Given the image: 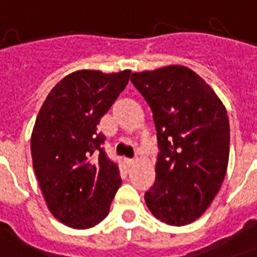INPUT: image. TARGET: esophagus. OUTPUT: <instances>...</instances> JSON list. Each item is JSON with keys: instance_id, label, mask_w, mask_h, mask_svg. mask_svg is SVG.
Wrapping results in <instances>:
<instances>
[{"instance_id": "esophagus-1", "label": "esophagus", "mask_w": 257, "mask_h": 257, "mask_svg": "<svg viewBox=\"0 0 257 257\" xmlns=\"http://www.w3.org/2000/svg\"><path fill=\"white\" fill-rule=\"evenodd\" d=\"M135 163H136V161H135V159H131V158H128V159H126V165H128L129 167L134 166Z\"/></svg>"}]
</instances>
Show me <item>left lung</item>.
Returning <instances> with one entry per match:
<instances>
[{
  "label": "left lung",
  "instance_id": "obj_1",
  "mask_svg": "<svg viewBox=\"0 0 257 257\" xmlns=\"http://www.w3.org/2000/svg\"><path fill=\"white\" fill-rule=\"evenodd\" d=\"M131 81L151 107L159 147L146 204L167 225L192 223L212 203L226 176L230 125L225 106L187 66L132 73Z\"/></svg>",
  "mask_w": 257,
  "mask_h": 257
}]
</instances>
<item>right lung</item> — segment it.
<instances>
[{"label":"right lung","mask_w":257,"mask_h":257,"mask_svg":"<svg viewBox=\"0 0 257 257\" xmlns=\"http://www.w3.org/2000/svg\"><path fill=\"white\" fill-rule=\"evenodd\" d=\"M131 70H76L47 95L31 135L35 176L54 218L90 229L107 216L121 185L98 123L129 81Z\"/></svg>","instance_id":"obj_1"}]
</instances>
